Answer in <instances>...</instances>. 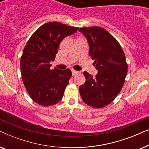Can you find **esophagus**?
<instances>
[{
    "mask_svg": "<svg viewBox=\"0 0 149 149\" xmlns=\"http://www.w3.org/2000/svg\"><path fill=\"white\" fill-rule=\"evenodd\" d=\"M72 75L73 76H74V75L77 74L79 73V71L77 70H72Z\"/></svg>",
    "mask_w": 149,
    "mask_h": 149,
    "instance_id": "1",
    "label": "esophagus"
}]
</instances>
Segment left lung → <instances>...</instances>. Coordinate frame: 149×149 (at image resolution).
I'll return each mask as SVG.
<instances>
[{
    "mask_svg": "<svg viewBox=\"0 0 149 149\" xmlns=\"http://www.w3.org/2000/svg\"><path fill=\"white\" fill-rule=\"evenodd\" d=\"M79 31L88 40L89 56L98 70L95 77L83 72L86 81L79 92L87 105L104 107L115 99L125 82L127 73L125 54L116 38L102 28H82Z\"/></svg>",
    "mask_w": 149,
    "mask_h": 149,
    "instance_id": "1",
    "label": "left lung"
}]
</instances>
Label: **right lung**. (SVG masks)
<instances>
[{
    "label": "right lung",
    "instance_id": "add662e5",
    "mask_svg": "<svg viewBox=\"0 0 149 149\" xmlns=\"http://www.w3.org/2000/svg\"><path fill=\"white\" fill-rule=\"evenodd\" d=\"M79 28L49 22L38 28L28 40L20 60L22 80L28 94L38 104L49 107L62 99L72 77L70 69H51L59 45Z\"/></svg>",
    "mask_w": 149,
    "mask_h": 149
}]
</instances>
